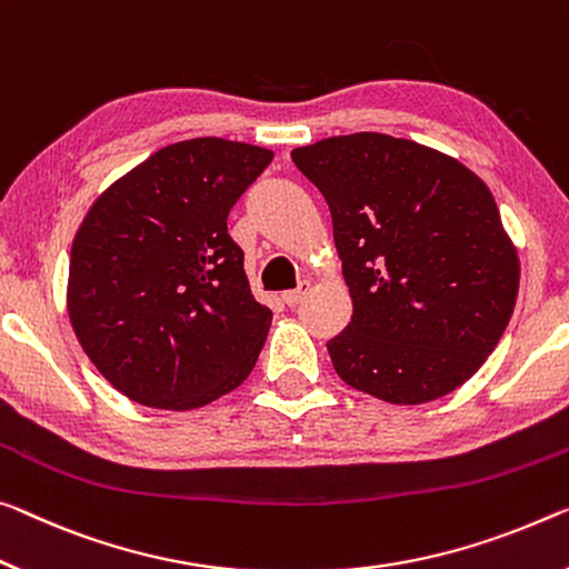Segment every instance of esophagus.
I'll list each match as a JSON object with an SVG mask.
<instances>
[{"instance_id":"34e87169","label":"esophagus","mask_w":569,"mask_h":569,"mask_svg":"<svg viewBox=\"0 0 569 569\" xmlns=\"http://www.w3.org/2000/svg\"><path fill=\"white\" fill-rule=\"evenodd\" d=\"M310 292V282H300L297 284V290H287L284 295H282V300L290 305V308H295V305H300L302 302V297Z\"/></svg>"}]
</instances>
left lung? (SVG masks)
<instances>
[{"mask_svg": "<svg viewBox=\"0 0 569 569\" xmlns=\"http://www.w3.org/2000/svg\"><path fill=\"white\" fill-rule=\"evenodd\" d=\"M292 160L333 218L353 318L336 373L389 405H425L473 376L509 326L519 257L491 190L430 147L358 132Z\"/></svg>", "mask_w": 569, "mask_h": 569, "instance_id": "obj_1", "label": "left lung"}]
</instances>
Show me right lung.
<instances>
[{
    "instance_id": "add662e5",
    "label": "right lung",
    "mask_w": 569,
    "mask_h": 569,
    "mask_svg": "<svg viewBox=\"0 0 569 569\" xmlns=\"http://www.w3.org/2000/svg\"><path fill=\"white\" fill-rule=\"evenodd\" d=\"M274 152L198 137L147 157L86 213L68 315L113 389L154 409H198L254 369L272 310L254 300L226 218Z\"/></svg>"
}]
</instances>
